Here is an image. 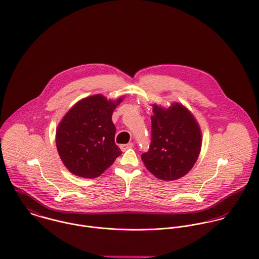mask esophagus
I'll return each mask as SVG.
<instances>
[{
	"instance_id": "34e87169",
	"label": "esophagus",
	"mask_w": 259,
	"mask_h": 259,
	"mask_svg": "<svg viewBox=\"0 0 259 259\" xmlns=\"http://www.w3.org/2000/svg\"><path fill=\"white\" fill-rule=\"evenodd\" d=\"M133 146H134V144H133V143H128V144H123V145H121V146H120V148H121L123 151H125L126 149L132 148Z\"/></svg>"
}]
</instances>
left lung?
Returning <instances> with one entry per match:
<instances>
[{
    "label": "left lung",
    "instance_id": "1",
    "mask_svg": "<svg viewBox=\"0 0 259 259\" xmlns=\"http://www.w3.org/2000/svg\"><path fill=\"white\" fill-rule=\"evenodd\" d=\"M151 144L141 159L150 173L164 181L177 180L194 166L202 134L193 114L182 104L168 108L152 104Z\"/></svg>",
    "mask_w": 259,
    "mask_h": 259
}]
</instances>
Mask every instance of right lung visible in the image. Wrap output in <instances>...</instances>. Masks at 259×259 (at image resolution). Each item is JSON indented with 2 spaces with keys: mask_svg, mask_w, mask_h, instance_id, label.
I'll list each match as a JSON object with an SVG mask.
<instances>
[{
  "mask_svg": "<svg viewBox=\"0 0 259 259\" xmlns=\"http://www.w3.org/2000/svg\"><path fill=\"white\" fill-rule=\"evenodd\" d=\"M124 97L108 100L101 94L75 104L60 121L56 146L66 168L76 176L99 177L122 154L115 144L112 114Z\"/></svg>",
  "mask_w": 259,
  "mask_h": 259,
  "instance_id": "add662e5",
  "label": "right lung"
}]
</instances>
